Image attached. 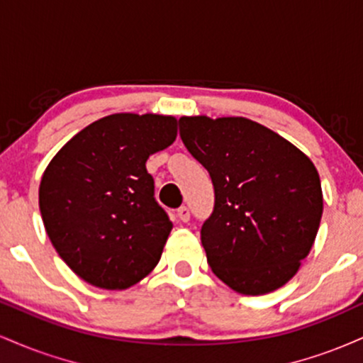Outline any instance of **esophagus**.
Wrapping results in <instances>:
<instances>
[{
    "label": "esophagus",
    "mask_w": 363,
    "mask_h": 363,
    "mask_svg": "<svg viewBox=\"0 0 363 363\" xmlns=\"http://www.w3.org/2000/svg\"><path fill=\"white\" fill-rule=\"evenodd\" d=\"M177 216L181 218V222H189V218H191L189 208H187V206L177 208Z\"/></svg>",
    "instance_id": "34e87169"
}]
</instances>
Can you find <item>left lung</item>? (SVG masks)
<instances>
[{"label":"left lung","mask_w":363,"mask_h":363,"mask_svg":"<svg viewBox=\"0 0 363 363\" xmlns=\"http://www.w3.org/2000/svg\"><path fill=\"white\" fill-rule=\"evenodd\" d=\"M179 135L213 182V211L201 227L210 268L239 294L280 289L318 235L323 191L314 164L245 118H181Z\"/></svg>","instance_id":"left-lung-1"}]
</instances>
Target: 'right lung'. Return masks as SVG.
Here are the masks:
<instances>
[{"instance_id": "add662e5", "label": "right lung", "mask_w": 363, "mask_h": 363, "mask_svg": "<svg viewBox=\"0 0 363 363\" xmlns=\"http://www.w3.org/2000/svg\"><path fill=\"white\" fill-rule=\"evenodd\" d=\"M176 136L170 116L112 114L82 129L48 165L39 187L45 232L82 280L124 290L160 261L172 222L147 160Z\"/></svg>"}]
</instances>
